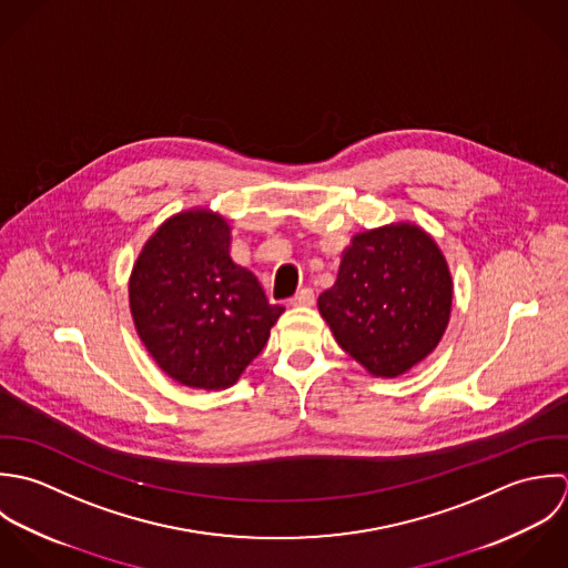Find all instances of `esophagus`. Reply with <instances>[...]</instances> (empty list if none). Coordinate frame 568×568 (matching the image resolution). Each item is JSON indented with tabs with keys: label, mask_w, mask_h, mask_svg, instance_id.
Here are the masks:
<instances>
[{
	"label": "esophagus",
	"mask_w": 568,
	"mask_h": 568,
	"mask_svg": "<svg viewBox=\"0 0 568 568\" xmlns=\"http://www.w3.org/2000/svg\"><path fill=\"white\" fill-rule=\"evenodd\" d=\"M314 301H316V298H314V292H312L310 287H303L296 296L290 298V305H292V307H310V305H314Z\"/></svg>",
	"instance_id": "34e87169"
}]
</instances>
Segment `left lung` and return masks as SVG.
<instances>
[{"label":"left lung","instance_id":"1","mask_svg":"<svg viewBox=\"0 0 568 568\" xmlns=\"http://www.w3.org/2000/svg\"><path fill=\"white\" fill-rule=\"evenodd\" d=\"M334 338L375 377L428 357L450 321L453 276L435 239L415 224L359 232L342 252L334 287L318 296Z\"/></svg>","mask_w":568,"mask_h":568}]
</instances>
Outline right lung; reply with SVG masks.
Instances as JSON below:
<instances>
[{"instance_id": "right-lung-1", "label": "right lung", "mask_w": 568, "mask_h": 568, "mask_svg": "<svg viewBox=\"0 0 568 568\" xmlns=\"http://www.w3.org/2000/svg\"><path fill=\"white\" fill-rule=\"evenodd\" d=\"M135 332L175 382L222 390L263 351L285 312L230 256V226L206 209L173 215L144 243L129 278Z\"/></svg>"}]
</instances>
